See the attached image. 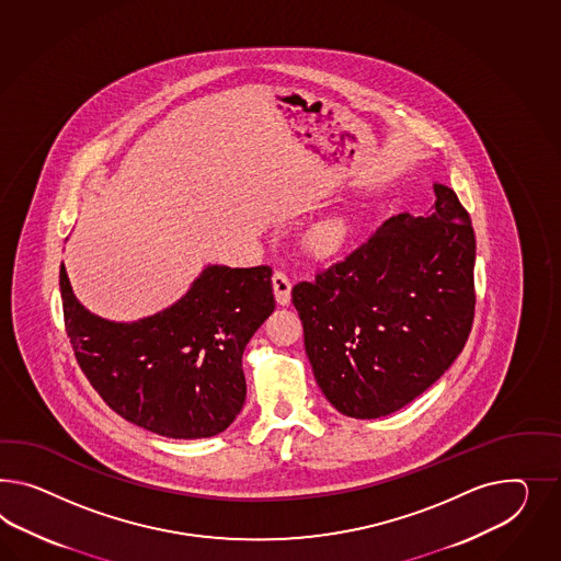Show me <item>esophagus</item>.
<instances>
[{
	"label": "esophagus",
	"mask_w": 561,
	"mask_h": 561,
	"mask_svg": "<svg viewBox=\"0 0 561 561\" xmlns=\"http://www.w3.org/2000/svg\"><path fill=\"white\" fill-rule=\"evenodd\" d=\"M273 291H275V300L279 306H288L291 300V282H289L288 273H273Z\"/></svg>",
	"instance_id": "34e87169"
}]
</instances>
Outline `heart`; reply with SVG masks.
Here are the masks:
<instances>
[{
	"mask_svg": "<svg viewBox=\"0 0 561 561\" xmlns=\"http://www.w3.org/2000/svg\"><path fill=\"white\" fill-rule=\"evenodd\" d=\"M348 234V225L345 218H329L310 230V244L317 253H333Z\"/></svg>",
	"mask_w": 561,
	"mask_h": 561,
	"instance_id": "1",
	"label": "heart"
}]
</instances>
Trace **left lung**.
I'll use <instances>...</instances> for the list:
<instances>
[{"label": "left lung", "mask_w": 561, "mask_h": 561, "mask_svg": "<svg viewBox=\"0 0 561 561\" xmlns=\"http://www.w3.org/2000/svg\"><path fill=\"white\" fill-rule=\"evenodd\" d=\"M398 214L345 261L291 289L322 394L351 419L407 407L451 367L476 308V237L454 190Z\"/></svg>", "instance_id": "obj_1"}]
</instances>
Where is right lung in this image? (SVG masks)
I'll return each instance as SVG.
<instances>
[{
    "mask_svg": "<svg viewBox=\"0 0 561 561\" xmlns=\"http://www.w3.org/2000/svg\"><path fill=\"white\" fill-rule=\"evenodd\" d=\"M77 364L110 409L169 439L222 433L244 404L242 353L275 308L272 267L208 265L165 310L116 322L77 300L61 265Z\"/></svg>",
    "mask_w": 561,
    "mask_h": 561,
    "instance_id": "right-lung-1",
    "label": "right lung"
}]
</instances>
